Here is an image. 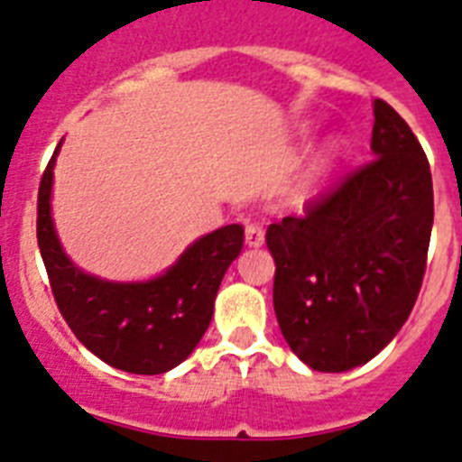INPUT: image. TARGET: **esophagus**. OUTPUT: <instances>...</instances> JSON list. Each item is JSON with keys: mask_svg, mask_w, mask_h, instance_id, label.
I'll list each match as a JSON object with an SVG mask.
<instances>
[{"mask_svg": "<svg viewBox=\"0 0 462 462\" xmlns=\"http://www.w3.org/2000/svg\"><path fill=\"white\" fill-rule=\"evenodd\" d=\"M246 244L249 246H263L265 244V232L258 223H249L246 225Z\"/></svg>", "mask_w": 462, "mask_h": 462, "instance_id": "34e87169", "label": "esophagus"}]
</instances>
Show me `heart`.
<instances>
[{"mask_svg": "<svg viewBox=\"0 0 462 462\" xmlns=\"http://www.w3.org/2000/svg\"><path fill=\"white\" fill-rule=\"evenodd\" d=\"M347 152H350V143L345 141L343 135H336V138L327 141V145L321 147V152L317 154L315 164L310 169V178H312L315 183L321 180V178H327L328 173H333L340 164H343Z\"/></svg>", "mask_w": 462, "mask_h": 462, "instance_id": "b5f03b06", "label": "heart"}]
</instances>
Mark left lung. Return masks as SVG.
I'll list each match as a JSON object with an SVG mask.
<instances>
[{
    "label": "left lung",
    "instance_id": "obj_1",
    "mask_svg": "<svg viewBox=\"0 0 462 462\" xmlns=\"http://www.w3.org/2000/svg\"><path fill=\"white\" fill-rule=\"evenodd\" d=\"M374 117L369 164L265 235L282 336L324 374L362 366L397 336L428 261L435 220L428 157L385 100H374Z\"/></svg>",
    "mask_w": 462,
    "mask_h": 462
}]
</instances>
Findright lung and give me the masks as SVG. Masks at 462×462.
Segmentation results:
<instances>
[{
  "label": "right lung",
  "mask_w": 462,
  "mask_h": 462,
  "mask_svg": "<svg viewBox=\"0 0 462 462\" xmlns=\"http://www.w3.org/2000/svg\"><path fill=\"white\" fill-rule=\"evenodd\" d=\"M46 166L37 199V242L53 298L79 343L126 374L157 375L185 362L213 317L230 263L244 246L242 225H225L192 242L166 273L145 282H110L69 261L51 216L53 166Z\"/></svg>",
  "instance_id": "right-lung-1"
}]
</instances>
